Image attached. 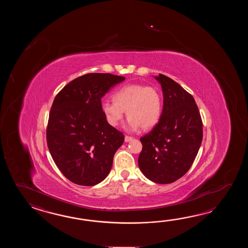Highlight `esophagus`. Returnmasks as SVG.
Returning a JSON list of instances; mask_svg holds the SVG:
<instances>
[{
  "instance_id": "1",
  "label": "esophagus",
  "mask_w": 248,
  "mask_h": 248,
  "mask_svg": "<svg viewBox=\"0 0 248 248\" xmlns=\"http://www.w3.org/2000/svg\"><path fill=\"white\" fill-rule=\"evenodd\" d=\"M132 140H133V138H132L131 137H128V136H126V137H125V142H131Z\"/></svg>"
}]
</instances>
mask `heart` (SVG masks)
Listing matches in <instances>:
<instances>
[{"label":"heart","mask_w":248,"mask_h":248,"mask_svg":"<svg viewBox=\"0 0 248 248\" xmlns=\"http://www.w3.org/2000/svg\"><path fill=\"white\" fill-rule=\"evenodd\" d=\"M113 100H104L101 109L107 122L117 126L124 116L128 117L126 127L137 130L155 126L161 115L162 97L156 88L140 83L124 85L113 93Z\"/></svg>","instance_id":"heart-1"}]
</instances>
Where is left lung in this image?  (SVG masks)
Listing matches in <instances>:
<instances>
[{"instance_id": "1", "label": "left lung", "mask_w": 248, "mask_h": 248, "mask_svg": "<svg viewBox=\"0 0 248 248\" xmlns=\"http://www.w3.org/2000/svg\"><path fill=\"white\" fill-rule=\"evenodd\" d=\"M161 85L163 109L158 124L140 138L138 166L153 183L167 185L185 175L202 142V121L193 96L168 76H154Z\"/></svg>"}]
</instances>
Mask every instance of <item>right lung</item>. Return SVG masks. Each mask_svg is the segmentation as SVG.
Returning a JSON list of instances; mask_svg holds the SVG:
<instances>
[{
  "mask_svg": "<svg viewBox=\"0 0 248 248\" xmlns=\"http://www.w3.org/2000/svg\"><path fill=\"white\" fill-rule=\"evenodd\" d=\"M124 79L111 74H85L64 86L54 99L47 147L58 169L76 185L94 186L111 171L124 136L106 121L101 99Z\"/></svg>",
  "mask_w": 248,
  "mask_h": 248,
  "instance_id": "right-lung-1",
  "label": "right lung"
}]
</instances>
